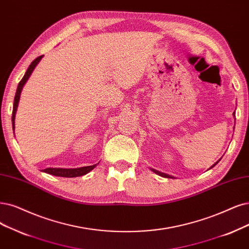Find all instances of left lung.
<instances>
[{
  "label": "left lung",
  "instance_id": "1",
  "mask_svg": "<svg viewBox=\"0 0 249 249\" xmlns=\"http://www.w3.org/2000/svg\"><path fill=\"white\" fill-rule=\"evenodd\" d=\"M233 115H234V118H235V112L233 113ZM235 119H236V118H235ZM219 161H220V159H219V160H218L217 162H215V163H214V164L213 165V166H211L210 168H213V167H214V166H215V165H216V164H217V163H218ZM210 168H209V169H210ZM151 170H152L153 172H155L156 174H159V176H161V177H163V178H173V177H171V176H168V174H166V173H163V172H160V171H158V170H155V169H153V168H151Z\"/></svg>",
  "mask_w": 249,
  "mask_h": 249
}]
</instances>
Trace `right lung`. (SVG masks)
<instances>
[{
	"mask_svg": "<svg viewBox=\"0 0 249 249\" xmlns=\"http://www.w3.org/2000/svg\"><path fill=\"white\" fill-rule=\"evenodd\" d=\"M42 56L36 57L31 64L29 69L25 71L23 78L21 79V81L19 82V84L17 86V90H16V93H15V97H14V104H13V112H12V127H13V130L15 128V114H16V110H17V107H18V103H19V98H20V93H21V90L24 86V84L26 83V81L29 80L30 76L32 75L33 71L35 70L36 66L40 62V60L42 59ZM96 167V164L94 165H91V166H85V167H80V168H46L43 171L46 173H49L52 174V176L55 177H62V178H77V177H82L84 176V174L90 172L92 169H94Z\"/></svg>",
	"mask_w": 249,
	"mask_h": 249,
	"instance_id": "add662e5",
	"label": "right lung"
}]
</instances>
